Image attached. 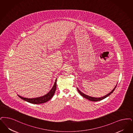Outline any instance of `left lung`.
Returning a JSON list of instances; mask_svg holds the SVG:
<instances>
[{
  "mask_svg": "<svg viewBox=\"0 0 133 133\" xmlns=\"http://www.w3.org/2000/svg\"><path fill=\"white\" fill-rule=\"evenodd\" d=\"M116 87H117V85L115 86V87L114 88V89H113V90H112L111 91L110 93H109L108 94H107V95H106V96H103V97H99V98H97V97H91V96H87V95H86L85 94H84V93H83L82 92H81V91H80V90H79L78 88H77V90H78L79 92L80 93V95H81V96H83L84 97H85V98H87V99H89V101H101V100H102V99H104L105 98L107 97V96H110V95L114 91V90H115V89H116Z\"/></svg>",
  "mask_w": 133,
  "mask_h": 133,
  "instance_id": "8db88e82",
  "label": "left lung"
}]
</instances>
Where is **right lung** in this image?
<instances>
[{"label": "right lung", "mask_w": 133, "mask_h": 133, "mask_svg": "<svg viewBox=\"0 0 133 133\" xmlns=\"http://www.w3.org/2000/svg\"><path fill=\"white\" fill-rule=\"evenodd\" d=\"M56 81H57V79L55 80V82L54 83V84L52 89L50 90V91L46 95L43 96L36 97V98H25V97H23L22 96H19V95H18V96L22 99L27 101L28 102L32 103V104H41V103L46 102L48 101H49L52 97V96L55 93V91L56 89Z\"/></svg>", "instance_id": "add662e5"}]
</instances>
